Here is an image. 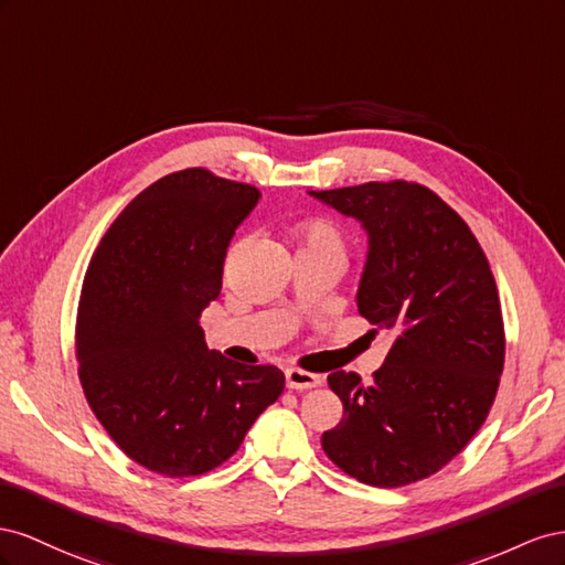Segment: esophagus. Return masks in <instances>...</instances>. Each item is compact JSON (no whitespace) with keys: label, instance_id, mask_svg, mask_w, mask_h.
<instances>
[{"label":"esophagus","instance_id":"obj_1","mask_svg":"<svg viewBox=\"0 0 565 565\" xmlns=\"http://www.w3.org/2000/svg\"><path fill=\"white\" fill-rule=\"evenodd\" d=\"M321 379L317 374H310V372H302V369H286V385L291 391H310L315 388V385H319Z\"/></svg>","mask_w":565,"mask_h":565}]
</instances>
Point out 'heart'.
<instances>
[{"instance_id": "b5f03b06", "label": "heart", "mask_w": 565, "mask_h": 565, "mask_svg": "<svg viewBox=\"0 0 565 565\" xmlns=\"http://www.w3.org/2000/svg\"><path fill=\"white\" fill-rule=\"evenodd\" d=\"M294 234L298 241V253H345V236L331 217H305L296 224Z\"/></svg>"}]
</instances>
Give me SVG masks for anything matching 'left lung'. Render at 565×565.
I'll return each instance as SVG.
<instances>
[{"mask_svg": "<svg viewBox=\"0 0 565 565\" xmlns=\"http://www.w3.org/2000/svg\"><path fill=\"white\" fill-rule=\"evenodd\" d=\"M310 196L362 224L358 310L393 335L369 385L343 369L329 374L343 418L321 447L366 486H409L452 461L494 402L504 321L490 263L469 224L422 184L366 182Z\"/></svg>", "mask_w": 565, "mask_h": 565, "instance_id": "1", "label": "left lung"}]
</instances>
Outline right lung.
<instances>
[{
  "instance_id": "1",
  "label": "right lung",
  "mask_w": 565,
  "mask_h": 565,
  "mask_svg": "<svg viewBox=\"0 0 565 565\" xmlns=\"http://www.w3.org/2000/svg\"><path fill=\"white\" fill-rule=\"evenodd\" d=\"M257 201L255 186L203 168L166 174L110 224L87 267L79 383L113 443L160 476L213 471L284 391L277 366L207 350L199 324Z\"/></svg>"
}]
</instances>
